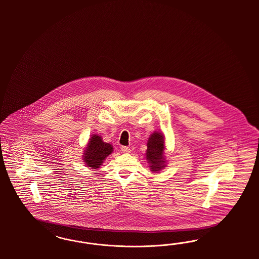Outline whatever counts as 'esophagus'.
<instances>
[{
    "label": "esophagus",
    "instance_id": "1",
    "mask_svg": "<svg viewBox=\"0 0 259 259\" xmlns=\"http://www.w3.org/2000/svg\"><path fill=\"white\" fill-rule=\"evenodd\" d=\"M120 150H121L122 153H125V154H128V153L131 152V149L129 147H127V146H121Z\"/></svg>",
    "mask_w": 259,
    "mask_h": 259
}]
</instances>
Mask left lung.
Segmentation results:
<instances>
[{"instance_id": "1", "label": "left lung", "mask_w": 259, "mask_h": 259, "mask_svg": "<svg viewBox=\"0 0 259 259\" xmlns=\"http://www.w3.org/2000/svg\"><path fill=\"white\" fill-rule=\"evenodd\" d=\"M164 136L157 131L154 132L150 136L146 150V159L151 171L158 172L164 168Z\"/></svg>"}]
</instances>
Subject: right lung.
Here are the masks:
<instances>
[{
    "instance_id": "obj_1",
    "label": "right lung",
    "mask_w": 259,
    "mask_h": 259,
    "mask_svg": "<svg viewBox=\"0 0 259 259\" xmlns=\"http://www.w3.org/2000/svg\"><path fill=\"white\" fill-rule=\"evenodd\" d=\"M113 152V146L102 141V137L93 135L88 141L83 153V161L88 167L93 169L100 168L103 160Z\"/></svg>"
}]
</instances>
